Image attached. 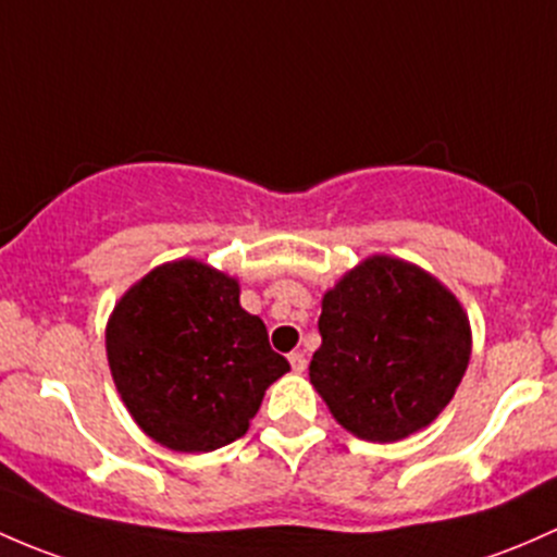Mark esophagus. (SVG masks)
I'll return each mask as SVG.
<instances>
[{"label":"esophagus","mask_w":557,"mask_h":557,"mask_svg":"<svg viewBox=\"0 0 557 557\" xmlns=\"http://www.w3.org/2000/svg\"><path fill=\"white\" fill-rule=\"evenodd\" d=\"M289 364H292V370H295V372H302L308 367L306 354H302V351H292L289 354Z\"/></svg>","instance_id":"esophagus-1"}]
</instances>
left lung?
<instances>
[{
  "instance_id": "1",
  "label": "left lung",
  "mask_w": 557,
  "mask_h": 557,
  "mask_svg": "<svg viewBox=\"0 0 557 557\" xmlns=\"http://www.w3.org/2000/svg\"><path fill=\"white\" fill-rule=\"evenodd\" d=\"M311 383L341 426L394 443L429 426L472 351L456 297L410 262L372 257L321 300Z\"/></svg>"
}]
</instances>
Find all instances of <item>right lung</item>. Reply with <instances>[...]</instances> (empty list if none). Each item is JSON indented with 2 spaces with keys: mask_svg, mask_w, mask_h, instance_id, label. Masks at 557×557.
Returning a JSON list of instances; mask_svg holds the SVG:
<instances>
[{
  "mask_svg": "<svg viewBox=\"0 0 557 557\" xmlns=\"http://www.w3.org/2000/svg\"><path fill=\"white\" fill-rule=\"evenodd\" d=\"M114 386L163 448L209 453L244 437L265 388L289 362L236 278L195 260L154 268L131 286L107 326Z\"/></svg>",
  "mask_w": 557,
  "mask_h": 557,
  "instance_id": "obj_1",
  "label": "right lung"
}]
</instances>
